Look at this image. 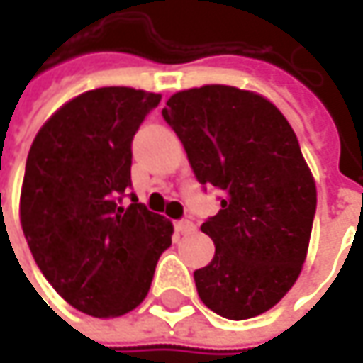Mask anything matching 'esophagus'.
<instances>
[{
    "instance_id": "obj_1",
    "label": "esophagus",
    "mask_w": 363,
    "mask_h": 363,
    "mask_svg": "<svg viewBox=\"0 0 363 363\" xmlns=\"http://www.w3.org/2000/svg\"><path fill=\"white\" fill-rule=\"evenodd\" d=\"M174 226L175 232H179V234H191V232L196 230V224L189 222V220H177Z\"/></svg>"
}]
</instances>
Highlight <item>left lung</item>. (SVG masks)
<instances>
[{
  "label": "left lung",
  "instance_id": "obj_1",
  "mask_svg": "<svg viewBox=\"0 0 363 363\" xmlns=\"http://www.w3.org/2000/svg\"><path fill=\"white\" fill-rule=\"evenodd\" d=\"M161 115L202 188L220 191L202 224L216 252L194 272L200 299L234 321L269 311L299 277L317 208L297 135L267 99L222 84L177 92Z\"/></svg>",
  "mask_w": 363,
  "mask_h": 363
}]
</instances>
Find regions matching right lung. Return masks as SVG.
Instances as JSON below:
<instances>
[{
	"label": "right lung",
	"mask_w": 363,
	"mask_h": 363,
	"mask_svg": "<svg viewBox=\"0 0 363 363\" xmlns=\"http://www.w3.org/2000/svg\"><path fill=\"white\" fill-rule=\"evenodd\" d=\"M160 101L127 86L84 92L46 121L28 153L23 236L56 293L92 317L135 309L172 244V222L131 191L133 137Z\"/></svg>",
	"instance_id": "add662e5"
}]
</instances>
